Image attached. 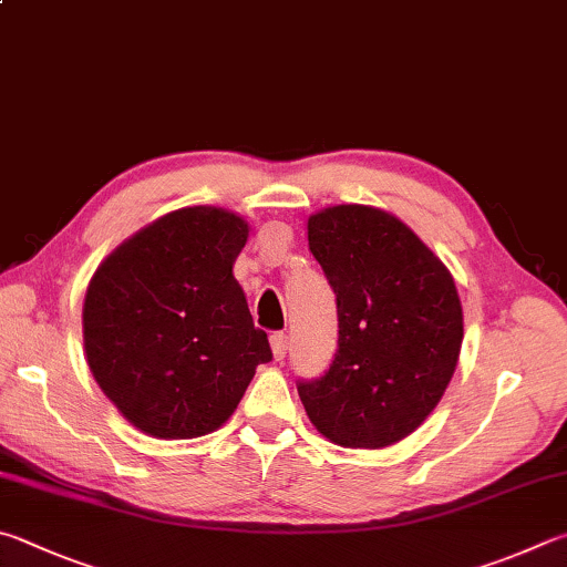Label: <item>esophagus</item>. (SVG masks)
I'll list each match as a JSON object with an SVG mask.
<instances>
[{
	"label": "esophagus",
	"instance_id": "esophagus-1",
	"mask_svg": "<svg viewBox=\"0 0 567 567\" xmlns=\"http://www.w3.org/2000/svg\"><path fill=\"white\" fill-rule=\"evenodd\" d=\"M270 344H272L275 359H285L287 357V347H290V342H287V334L285 332H272L270 334Z\"/></svg>",
	"mask_w": 567,
	"mask_h": 567
}]
</instances>
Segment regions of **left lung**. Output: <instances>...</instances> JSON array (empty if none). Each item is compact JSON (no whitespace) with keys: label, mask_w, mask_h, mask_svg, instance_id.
<instances>
[{"label":"left lung","mask_w":567,"mask_h":567,"mask_svg":"<svg viewBox=\"0 0 567 567\" xmlns=\"http://www.w3.org/2000/svg\"><path fill=\"white\" fill-rule=\"evenodd\" d=\"M307 240L339 322L324 374L297 382L307 416L339 446L396 444L454 377L463 339L454 277L404 223L367 205L312 215Z\"/></svg>","instance_id":"left-lung-1"}]
</instances>
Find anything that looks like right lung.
I'll list each match as a JSON object with an SVG mask.
<instances>
[{
    "mask_svg": "<svg viewBox=\"0 0 567 567\" xmlns=\"http://www.w3.org/2000/svg\"><path fill=\"white\" fill-rule=\"evenodd\" d=\"M245 243L243 218L195 205L133 235L91 277L89 367L146 434H210L240 404L255 367L272 359L233 275Z\"/></svg>",
    "mask_w": 567,
    "mask_h": 567,
    "instance_id": "add662e5",
    "label": "right lung"
}]
</instances>
